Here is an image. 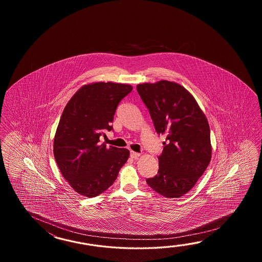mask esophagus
Masks as SVG:
<instances>
[{
	"label": "esophagus",
	"instance_id": "obj_1",
	"mask_svg": "<svg viewBox=\"0 0 262 262\" xmlns=\"http://www.w3.org/2000/svg\"><path fill=\"white\" fill-rule=\"evenodd\" d=\"M130 156H131L132 158H134V159H138L139 156H140V154H139V152H136V151H133V150H131V151H130Z\"/></svg>",
	"mask_w": 262,
	"mask_h": 262
}]
</instances>
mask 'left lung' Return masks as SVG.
I'll return each instance as SVG.
<instances>
[{"label":"left lung","instance_id":"obj_1","mask_svg":"<svg viewBox=\"0 0 262 262\" xmlns=\"http://www.w3.org/2000/svg\"><path fill=\"white\" fill-rule=\"evenodd\" d=\"M137 90L156 133L166 136L158 172L146 183L166 198H180L193 188L211 161L206 116L189 92L175 82L139 84Z\"/></svg>","mask_w":262,"mask_h":262}]
</instances>
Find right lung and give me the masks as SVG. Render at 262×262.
<instances>
[{
  "instance_id": "obj_1",
  "label": "right lung",
  "mask_w": 262,
  "mask_h": 262,
  "mask_svg": "<svg viewBox=\"0 0 262 262\" xmlns=\"http://www.w3.org/2000/svg\"><path fill=\"white\" fill-rule=\"evenodd\" d=\"M132 86L113 82L85 85L64 107L56 130L53 154L62 176L80 195L94 198L106 191L126 163L129 150L101 143L112 131L119 103Z\"/></svg>"
}]
</instances>
